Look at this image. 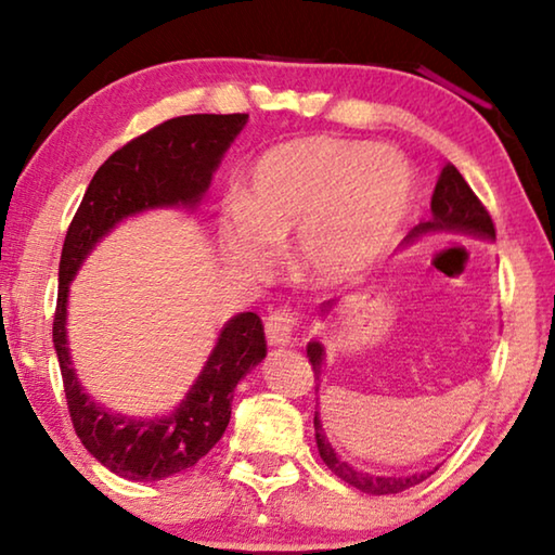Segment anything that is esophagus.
<instances>
[{"label":"esophagus","instance_id":"esophagus-1","mask_svg":"<svg viewBox=\"0 0 555 555\" xmlns=\"http://www.w3.org/2000/svg\"><path fill=\"white\" fill-rule=\"evenodd\" d=\"M298 325H300V318L296 311H291V308L271 311L264 323L269 345H291L298 335Z\"/></svg>","mask_w":555,"mask_h":555}]
</instances>
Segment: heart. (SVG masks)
<instances>
[{
	"instance_id": "b5f03b06",
	"label": "heart",
	"mask_w": 555,
	"mask_h": 555,
	"mask_svg": "<svg viewBox=\"0 0 555 555\" xmlns=\"http://www.w3.org/2000/svg\"><path fill=\"white\" fill-rule=\"evenodd\" d=\"M413 198V176L393 149L308 137L251 166L242 201L224 205L220 242L232 264L269 271L296 235V261L315 284H352L393 247Z\"/></svg>"
}]
</instances>
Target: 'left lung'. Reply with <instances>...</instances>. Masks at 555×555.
Masks as SVG:
<instances>
[{"label": "left lung", "instance_id": "8db88e82", "mask_svg": "<svg viewBox=\"0 0 555 555\" xmlns=\"http://www.w3.org/2000/svg\"><path fill=\"white\" fill-rule=\"evenodd\" d=\"M430 220L418 224L406 240L418 237V234L430 232V230H457V232H473V234H482V237L494 240V222L490 218V212L482 205V201L473 193V188L467 185V181L460 176L457 168L453 164H446L443 171L438 176L434 198H430ZM333 304L327 300L323 304V313L331 308ZM308 362H311L315 379H321V367H323V347L321 343H311L308 345ZM318 391V387H315ZM313 426H315V440H318V450H321L323 463L333 469V473L345 480L347 485H352L354 490H360L364 494H399L403 490H409L413 485H421L428 480L434 473H421V475H409V477H377L370 473H360V469L350 467L343 463L340 457L335 455V450L331 446V440L325 438L321 418H318V411L313 416Z\"/></svg>", "mask_w": 555, "mask_h": 555}]
</instances>
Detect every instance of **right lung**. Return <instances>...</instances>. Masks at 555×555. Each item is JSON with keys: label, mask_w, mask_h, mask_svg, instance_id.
<instances>
[{"label": "right lung", "mask_w": 555, "mask_h": 555, "mask_svg": "<svg viewBox=\"0 0 555 555\" xmlns=\"http://www.w3.org/2000/svg\"><path fill=\"white\" fill-rule=\"evenodd\" d=\"M249 115H185L162 121L117 149L92 176L65 234L59 267L53 345L65 401L82 446L119 477L154 482L193 467L230 424L232 391L264 360V325L257 313H240L224 325L198 382L181 406L162 418H127L92 401L70 367L65 340L68 284L88 251L127 215L162 205H195L212 171Z\"/></svg>", "instance_id": "right-lung-1"}]
</instances>
